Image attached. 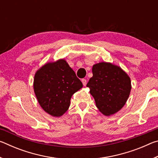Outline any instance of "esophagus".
Returning <instances> with one entry per match:
<instances>
[{
  "label": "esophagus",
  "mask_w": 158,
  "mask_h": 158,
  "mask_svg": "<svg viewBox=\"0 0 158 158\" xmlns=\"http://www.w3.org/2000/svg\"><path fill=\"white\" fill-rule=\"evenodd\" d=\"M81 81H82V83H83V85H86V84H87V81H86V79H83L82 80H81Z\"/></svg>",
  "instance_id": "34e87169"
}]
</instances>
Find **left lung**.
Returning <instances> with one entry per match:
<instances>
[{
    "label": "left lung",
    "mask_w": 158,
    "mask_h": 158,
    "mask_svg": "<svg viewBox=\"0 0 158 158\" xmlns=\"http://www.w3.org/2000/svg\"><path fill=\"white\" fill-rule=\"evenodd\" d=\"M93 77L87 84L100 111L105 116L114 114L126 103L131 90V81L118 66L99 63L93 66Z\"/></svg>",
    "instance_id": "8db88e82"
}]
</instances>
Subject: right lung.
Returning a JSON list of instances; mask_svg holds the SVG:
<instances>
[{"instance_id":"1","label":"right lung","mask_w":158,"mask_h":158,"mask_svg":"<svg viewBox=\"0 0 158 158\" xmlns=\"http://www.w3.org/2000/svg\"><path fill=\"white\" fill-rule=\"evenodd\" d=\"M82 86L63 59L45 64L35 74V94L41 107L52 116H62L69 108L72 96Z\"/></svg>"}]
</instances>
